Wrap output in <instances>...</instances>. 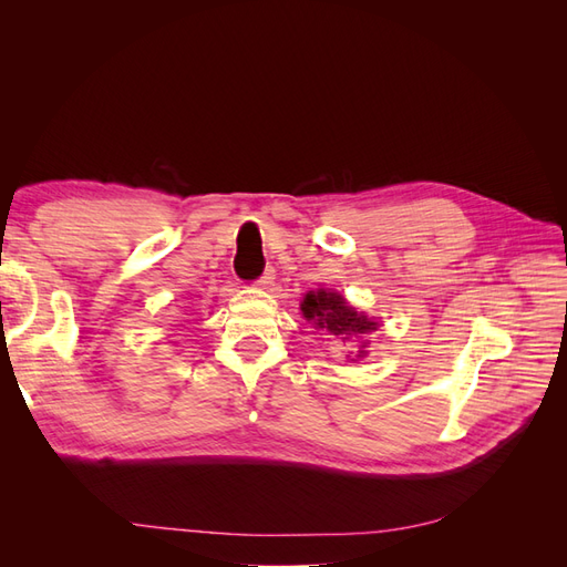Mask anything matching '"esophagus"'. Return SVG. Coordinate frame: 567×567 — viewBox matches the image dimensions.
<instances>
[{"instance_id":"1","label":"esophagus","mask_w":567,"mask_h":567,"mask_svg":"<svg viewBox=\"0 0 567 567\" xmlns=\"http://www.w3.org/2000/svg\"><path fill=\"white\" fill-rule=\"evenodd\" d=\"M274 279H277V274H274V267H267V269L262 271V277L257 279V286L267 288V286H271V284H274Z\"/></svg>"}]
</instances>
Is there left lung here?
<instances>
[{
	"label": "left lung",
	"instance_id": "obj_1",
	"mask_svg": "<svg viewBox=\"0 0 567 567\" xmlns=\"http://www.w3.org/2000/svg\"><path fill=\"white\" fill-rule=\"evenodd\" d=\"M300 310L307 321L315 323V329L326 331L329 336H338L342 340L379 329V323L371 321L362 312H357L354 307L346 302V298L331 293V290H310V293L305 296ZM364 354H367L364 350H359L357 357H364Z\"/></svg>",
	"mask_w": 567,
	"mask_h": 567
}]
</instances>
